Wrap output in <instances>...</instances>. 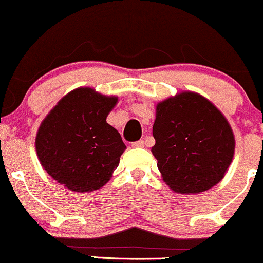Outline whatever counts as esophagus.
Wrapping results in <instances>:
<instances>
[{
  "instance_id": "1",
  "label": "esophagus",
  "mask_w": 263,
  "mask_h": 263,
  "mask_svg": "<svg viewBox=\"0 0 263 263\" xmlns=\"http://www.w3.org/2000/svg\"><path fill=\"white\" fill-rule=\"evenodd\" d=\"M145 145H146V142L144 141V140H140V141H136L132 144V147H144Z\"/></svg>"
}]
</instances>
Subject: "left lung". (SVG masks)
<instances>
[{
  "label": "left lung",
  "instance_id": "8db88e82",
  "mask_svg": "<svg viewBox=\"0 0 263 263\" xmlns=\"http://www.w3.org/2000/svg\"><path fill=\"white\" fill-rule=\"evenodd\" d=\"M163 179L179 193L210 190L224 177L234 155V135L219 109L196 92L184 91L156 105L153 126Z\"/></svg>",
  "mask_w": 263,
  "mask_h": 263
}]
</instances>
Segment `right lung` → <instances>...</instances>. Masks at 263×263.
<instances>
[{
  "label": "right lung",
  "instance_id": "right-lung-1",
  "mask_svg": "<svg viewBox=\"0 0 263 263\" xmlns=\"http://www.w3.org/2000/svg\"><path fill=\"white\" fill-rule=\"evenodd\" d=\"M117 103L90 87L68 92L42 122L35 148L42 166L58 183L75 192L105 184L126 148L107 116Z\"/></svg>",
  "mask_w": 263,
  "mask_h": 263
}]
</instances>
